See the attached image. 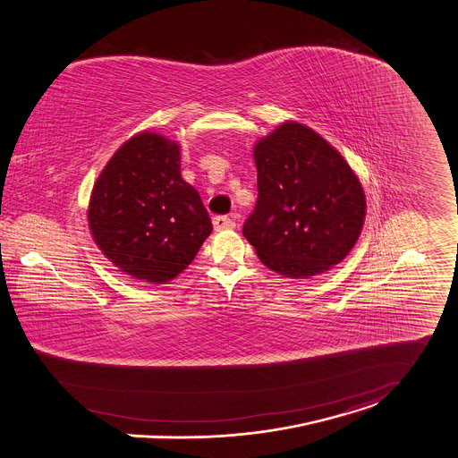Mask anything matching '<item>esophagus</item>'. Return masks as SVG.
I'll use <instances>...</instances> for the list:
<instances>
[{
	"instance_id": "1",
	"label": "esophagus",
	"mask_w": 458,
	"mask_h": 458,
	"mask_svg": "<svg viewBox=\"0 0 458 458\" xmlns=\"http://www.w3.org/2000/svg\"><path fill=\"white\" fill-rule=\"evenodd\" d=\"M236 225L234 218L233 216H225V215H220V216H213V229L215 231H224V229H233Z\"/></svg>"
}]
</instances>
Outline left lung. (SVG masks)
Listing matches in <instances>:
<instances>
[{"label":"left lung","instance_id":"8db88e82","mask_svg":"<svg viewBox=\"0 0 458 458\" xmlns=\"http://www.w3.org/2000/svg\"><path fill=\"white\" fill-rule=\"evenodd\" d=\"M259 198L243 236L285 278L329 271L355 247L366 194L346 159L308 125L287 121L253 145Z\"/></svg>","mask_w":458,"mask_h":458}]
</instances>
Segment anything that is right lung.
<instances>
[{
	"instance_id": "obj_1",
	"label": "right lung",
	"mask_w": 458,
	"mask_h": 458,
	"mask_svg": "<svg viewBox=\"0 0 458 458\" xmlns=\"http://www.w3.org/2000/svg\"><path fill=\"white\" fill-rule=\"evenodd\" d=\"M87 222L101 253L127 276L165 285L211 234L208 211L180 173V145L156 131L124 141L99 173Z\"/></svg>"
}]
</instances>
